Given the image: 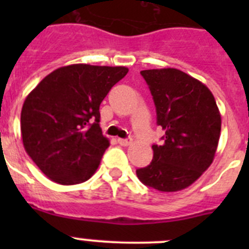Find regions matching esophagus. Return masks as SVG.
<instances>
[{
  "label": "esophagus",
  "instance_id": "1",
  "mask_svg": "<svg viewBox=\"0 0 249 249\" xmlns=\"http://www.w3.org/2000/svg\"><path fill=\"white\" fill-rule=\"evenodd\" d=\"M118 143L121 144V146H129V144L132 143V140L131 138H118Z\"/></svg>",
  "mask_w": 249,
  "mask_h": 249
}]
</instances>
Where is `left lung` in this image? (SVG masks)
<instances>
[{
    "label": "left lung",
    "mask_w": 249,
    "mask_h": 249,
    "mask_svg": "<svg viewBox=\"0 0 249 249\" xmlns=\"http://www.w3.org/2000/svg\"><path fill=\"white\" fill-rule=\"evenodd\" d=\"M164 129L163 143L153 144V160L136 171L146 186L160 192L187 188L212 164L221 113L212 92L201 81L176 68L141 71Z\"/></svg>",
    "instance_id": "8db88e82"
}]
</instances>
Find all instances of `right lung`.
Instances as JSON below:
<instances>
[{
	"label": "right lung",
	"instance_id": "right-lung-1",
	"mask_svg": "<svg viewBox=\"0 0 249 249\" xmlns=\"http://www.w3.org/2000/svg\"><path fill=\"white\" fill-rule=\"evenodd\" d=\"M127 72L122 66H65L46 76L26 97L22 142L51 181L82 183L96 172L109 146L100 127V105Z\"/></svg>",
	"mask_w": 249,
	"mask_h": 249
}]
</instances>
